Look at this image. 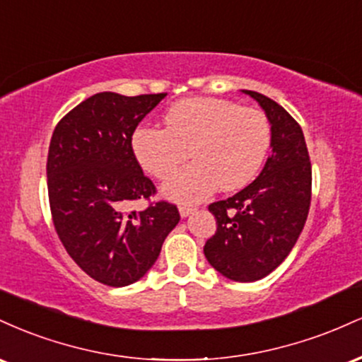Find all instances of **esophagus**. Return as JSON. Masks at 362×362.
<instances>
[{"label":"esophagus","instance_id":"34e87169","mask_svg":"<svg viewBox=\"0 0 362 362\" xmlns=\"http://www.w3.org/2000/svg\"><path fill=\"white\" fill-rule=\"evenodd\" d=\"M195 211V207H190V206H180L178 207V213H180L182 218H187V216H190Z\"/></svg>","mask_w":362,"mask_h":362}]
</instances>
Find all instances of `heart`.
Listing matches in <instances>:
<instances>
[{"label": "heart", "mask_w": 362, "mask_h": 362, "mask_svg": "<svg viewBox=\"0 0 362 362\" xmlns=\"http://www.w3.org/2000/svg\"><path fill=\"white\" fill-rule=\"evenodd\" d=\"M271 146L264 112L223 98L194 97L177 102L165 115V129L141 126L132 151L153 177L165 180L190 156L194 163L165 185V195L197 202L221 185L242 189L255 178Z\"/></svg>", "instance_id": "obj_1"}]
</instances>
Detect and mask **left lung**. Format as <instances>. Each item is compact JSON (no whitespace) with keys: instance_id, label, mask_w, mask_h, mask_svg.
<instances>
[{"instance_id":"1","label":"left lung","mask_w":362,"mask_h":362,"mask_svg":"<svg viewBox=\"0 0 362 362\" xmlns=\"http://www.w3.org/2000/svg\"><path fill=\"white\" fill-rule=\"evenodd\" d=\"M243 93L271 122L272 153L250 185L209 204L218 228L204 255L228 279L253 282L279 267L300 238L311 202V163L300 124L265 95Z\"/></svg>"}]
</instances>
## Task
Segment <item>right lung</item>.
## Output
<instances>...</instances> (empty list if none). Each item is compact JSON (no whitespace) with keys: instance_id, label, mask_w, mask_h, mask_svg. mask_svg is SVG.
<instances>
[{"instance_id":"obj_1","label":"right lung","mask_w":362,"mask_h":362,"mask_svg":"<svg viewBox=\"0 0 362 362\" xmlns=\"http://www.w3.org/2000/svg\"><path fill=\"white\" fill-rule=\"evenodd\" d=\"M165 97L102 91L68 112L49 144L47 190L57 236L81 271L112 288L139 281L180 221L167 201L126 211L129 202L156 194L132 151V134Z\"/></svg>"}]
</instances>
